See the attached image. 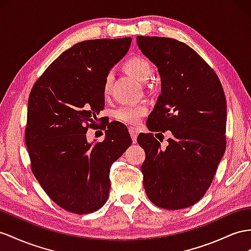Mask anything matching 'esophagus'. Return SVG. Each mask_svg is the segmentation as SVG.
<instances>
[{
  "mask_svg": "<svg viewBox=\"0 0 251 251\" xmlns=\"http://www.w3.org/2000/svg\"><path fill=\"white\" fill-rule=\"evenodd\" d=\"M129 132H130V136H131L133 143H136L137 142V137L139 134L138 129H137V128H134V127H129Z\"/></svg>",
  "mask_w": 251,
  "mask_h": 251,
  "instance_id": "obj_1",
  "label": "esophagus"
}]
</instances>
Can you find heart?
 Listing matches in <instances>:
<instances>
[{
	"instance_id": "heart-1",
	"label": "heart",
	"mask_w": 251,
	"mask_h": 251,
	"mask_svg": "<svg viewBox=\"0 0 251 251\" xmlns=\"http://www.w3.org/2000/svg\"><path fill=\"white\" fill-rule=\"evenodd\" d=\"M124 68L128 73L134 77V78H137L138 80L142 82L149 80L152 72L151 62L140 56L132 57V58L128 59L124 63ZM112 80H113V73L108 72L104 79V85H102V90H104L105 95H108L110 93ZM146 112H147V107L144 104L125 105L118 108L117 110L114 111L113 115L115 120L122 122V123L134 125L139 123L141 118H142Z\"/></svg>"
}]
</instances>
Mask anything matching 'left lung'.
<instances>
[{"mask_svg":"<svg viewBox=\"0 0 251 251\" xmlns=\"http://www.w3.org/2000/svg\"><path fill=\"white\" fill-rule=\"evenodd\" d=\"M137 42L161 77L147 127L172 132L165 149L152 133L139 134L144 189L159 208H188L208 191L226 150V96L214 70L185 43L149 36Z\"/></svg>","mask_w":251,"mask_h":251,"instance_id":"1","label":"left lung"}]
</instances>
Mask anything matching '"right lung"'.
Wrapping results in <instances>:
<instances>
[{
  "label": "right lung",
  "mask_w": 251,
  "mask_h": 251,
  "mask_svg": "<svg viewBox=\"0 0 251 251\" xmlns=\"http://www.w3.org/2000/svg\"><path fill=\"white\" fill-rule=\"evenodd\" d=\"M131 38L75 44L50 64L28 98L25 144L41 188L66 211L88 214L107 201L110 168L131 145L127 128L109 123L102 142H87L104 109V79Z\"/></svg>",
  "instance_id": "obj_1"
}]
</instances>
